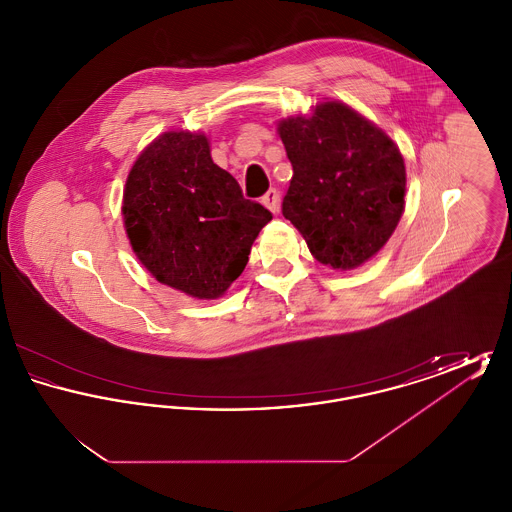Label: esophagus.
Here are the masks:
<instances>
[{"mask_svg":"<svg viewBox=\"0 0 512 512\" xmlns=\"http://www.w3.org/2000/svg\"><path fill=\"white\" fill-rule=\"evenodd\" d=\"M261 203L267 207L270 213H278V205H280V194H278V190L270 188L267 194L261 197Z\"/></svg>","mask_w":512,"mask_h":512,"instance_id":"obj_1","label":"esophagus"}]
</instances>
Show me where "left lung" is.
Masks as SVG:
<instances>
[{"label":"left lung","instance_id":"1","mask_svg":"<svg viewBox=\"0 0 512 512\" xmlns=\"http://www.w3.org/2000/svg\"><path fill=\"white\" fill-rule=\"evenodd\" d=\"M293 176L282 215L318 263L361 267L390 240L405 209L407 172L399 147L340 101L278 122Z\"/></svg>","mask_w":512,"mask_h":512}]
</instances>
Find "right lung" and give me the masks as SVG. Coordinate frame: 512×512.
<instances>
[{
  "instance_id": "obj_1",
  "label": "right lung",
  "mask_w": 512,
  "mask_h": 512,
  "mask_svg": "<svg viewBox=\"0 0 512 512\" xmlns=\"http://www.w3.org/2000/svg\"><path fill=\"white\" fill-rule=\"evenodd\" d=\"M122 217L140 263L197 299L230 288L272 219L213 163L207 136L186 130L165 132L140 153L126 178Z\"/></svg>"
}]
</instances>
